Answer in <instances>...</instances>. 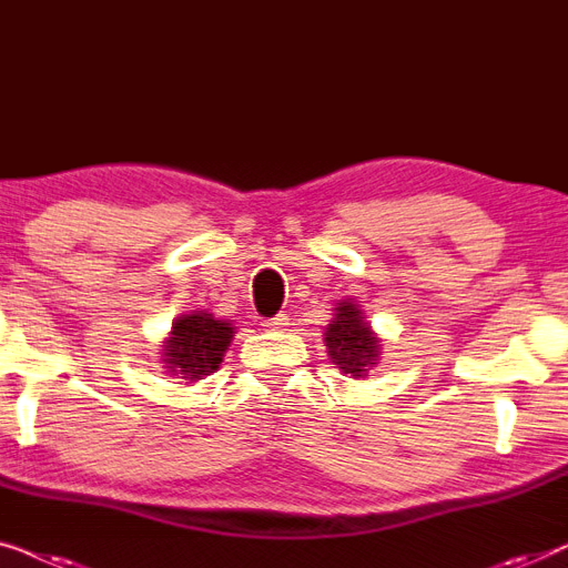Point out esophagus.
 Here are the masks:
<instances>
[{
	"instance_id": "esophagus-1",
	"label": "esophagus",
	"mask_w": 568,
	"mask_h": 568,
	"mask_svg": "<svg viewBox=\"0 0 568 568\" xmlns=\"http://www.w3.org/2000/svg\"><path fill=\"white\" fill-rule=\"evenodd\" d=\"M287 324H291V322H287L285 314H277V316L265 318V322H262V326H265V329H270V332H283Z\"/></svg>"
}]
</instances>
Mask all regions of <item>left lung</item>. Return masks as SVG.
I'll use <instances>...</instances> for the list:
<instances>
[{
    "label": "left lung",
    "instance_id": "obj_1",
    "mask_svg": "<svg viewBox=\"0 0 568 568\" xmlns=\"http://www.w3.org/2000/svg\"><path fill=\"white\" fill-rule=\"evenodd\" d=\"M324 347L332 365L357 381H365V375L381 361V337L373 332L355 298L337 303L332 324L324 329Z\"/></svg>",
    "mask_w": 568,
    "mask_h": 568
}]
</instances>
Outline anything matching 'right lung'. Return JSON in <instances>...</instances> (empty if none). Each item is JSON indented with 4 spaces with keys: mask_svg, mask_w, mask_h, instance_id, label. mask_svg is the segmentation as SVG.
<instances>
[{
    "mask_svg": "<svg viewBox=\"0 0 568 568\" xmlns=\"http://www.w3.org/2000/svg\"><path fill=\"white\" fill-rule=\"evenodd\" d=\"M236 337V326L211 311H187L172 322V332L162 342V367L170 378H182L185 386L215 373L223 355Z\"/></svg>",
    "mask_w": 568,
    "mask_h": 568,
    "instance_id": "add662e5",
    "label": "right lung"
}]
</instances>
